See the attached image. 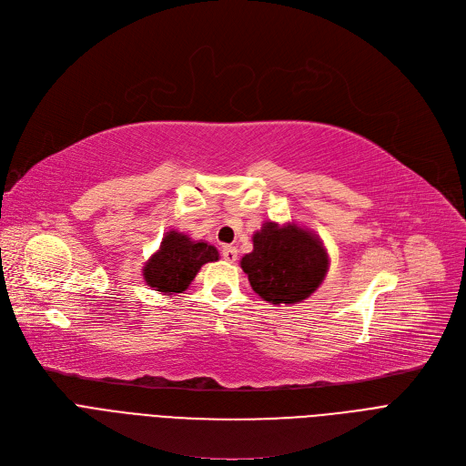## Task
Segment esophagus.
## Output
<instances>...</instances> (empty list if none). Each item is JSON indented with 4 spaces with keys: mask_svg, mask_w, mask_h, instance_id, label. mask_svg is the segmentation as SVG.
<instances>
[{
    "mask_svg": "<svg viewBox=\"0 0 466 466\" xmlns=\"http://www.w3.org/2000/svg\"><path fill=\"white\" fill-rule=\"evenodd\" d=\"M223 258L227 260V262H236L238 260V249L236 247H232V245H225L223 247Z\"/></svg>",
    "mask_w": 466,
    "mask_h": 466,
    "instance_id": "34e87169",
    "label": "esophagus"
}]
</instances>
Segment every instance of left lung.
I'll return each mask as SVG.
<instances>
[{
	"label": "left lung",
	"mask_w": 466,
	"mask_h": 466,
	"mask_svg": "<svg viewBox=\"0 0 466 466\" xmlns=\"http://www.w3.org/2000/svg\"><path fill=\"white\" fill-rule=\"evenodd\" d=\"M253 290L273 305H292L311 296L328 273L320 238L294 223L266 221L253 234V251L241 258Z\"/></svg>",
	"instance_id": "8db88e82"
}]
</instances>
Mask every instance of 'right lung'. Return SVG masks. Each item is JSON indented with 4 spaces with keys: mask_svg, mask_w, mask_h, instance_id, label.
I'll return each mask as SVG.
<instances>
[{
    "mask_svg": "<svg viewBox=\"0 0 466 466\" xmlns=\"http://www.w3.org/2000/svg\"><path fill=\"white\" fill-rule=\"evenodd\" d=\"M215 260H219V251L213 245L170 230L165 234L159 251L146 262L142 275L147 287L172 296L187 290L198 269Z\"/></svg>",
    "mask_w": 466,
    "mask_h": 466,
    "instance_id": "right-lung-1",
    "label": "right lung"
}]
</instances>
